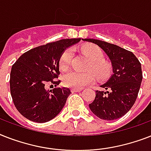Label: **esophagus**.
Segmentation results:
<instances>
[{
	"instance_id": "obj_1",
	"label": "esophagus",
	"mask_w": 151,
	"mask_h": 151,
	"mask_svg": "<svg viewBox=\"0 0 151 151\" xmlns=\"http://www.w3.org/2000/svg\"><path fill=\"white\" fill-rule=\"evenodd\" d=\"M72 92H78L82 91V88H71Z\"/></svg>"
}]
</instances>
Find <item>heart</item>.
I'll list each match as a JSON object with an SVG mask.
<instances>
[{
  "label": "heart",
  "instance_id": "1",
  "mask_svg": "<svg viewBox=\"0 0 151 151\" xmlns=\"http://www.w3.org/2000/svg\"><path fill=\"white\" fill-rule=\"evenodd\" d=\"M82 51L91 60L88 70H93L99 79H105L111 72V64L104 60V53L99 46L86 45L82 47ZM73 57V50L69 48L65 50L60 60V67L66 70L70 67ZM95 81V75L91 72L78 73L71 71L63 76V84L72 88H81Z\"/></svg>",
  "mask_w": 151,
  "mask_h": 151
}]
</instances>
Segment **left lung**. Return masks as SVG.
<instances>
[{
  "mask_svg": "<svg viewBox=\"0 0 151 151\" xmlns=\"http://www.w3.org/2000/svg\"><path fill=\"white\" fill-rule=\"evenodd\" d=\"M83 40L101 47L113 67V74L101 86L105 91H95V99L89 108L101 119L121 118L135 103L143 78L141 64L133 52L116 45L94 39Z\"/></svg>",
  "mask_w": 151,
  "mask_h": 151,
  "instance_id": "obj_1",
  "label": "left lung"
}]
</instances>
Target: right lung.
I'll list each match as a JSON object with an SVG mask.
<instances>
[{"label": "right lung", "instance_id": "add662e5", "mask_svg": "<svg viewBox=\"0 0 151 151\" xmlns=\"http://www.w3.org/2000/svg\"><path fill=\"white\" fill-rule=\"evenodd\" d=\"M81 39H66L33 48L12 65L10 91L17 110L28 119L46 122L56 117L64 106L70 90H46L47 84H60L59 62L66 48Z\"/></svg>", "mask_w": 151, "mask_h": 151}]
</instances>
